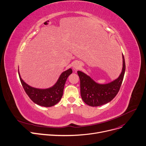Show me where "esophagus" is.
<instances>
[{
	"instance_id": "obj_1",
	"label": "esophagus",
	"mask_w": 146,
	"mask_h": 146,
	"mask_svg": "<svg viewBox=\"0 0 146 146\" xmlns=\"http://www.w3.org/2000/svg\"><path fill=\"white\" fill-rule=\"evenodd\" d=\"M73 67H74V69L75 70L79 69L81 67V64H80V63H76L74 64Z\"/></svg>"
}]
</instances>
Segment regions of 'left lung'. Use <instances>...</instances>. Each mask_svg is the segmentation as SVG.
Masks as SVG:
<instances>
[{
    "mask_svg": "<svg viewBox=\"0 0 146 146\" xmlns=\"http://www.w3.org/2000/svg\"><path fill=\"white\" fill-rule=\"evenodd\" d=\"M125 70L123 54V69L117 79L111 83L100 84L96 83L85 73L77 71L80 81V94L83 102L92 107L99 106L111 101L118 93L124 78Z\"/></svg>",
    "mask_w": 146,
    "mask_h": 146,
    "instance_id": "obj_1",
    "label": "left lung"
}]
</instances>
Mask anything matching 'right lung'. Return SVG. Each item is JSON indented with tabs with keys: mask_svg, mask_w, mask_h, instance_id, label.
<instances>
[{
	"mask_svg": "<svg viewBox=\"0 0 146 146\" xmlns=\"http://www.w3.org/2000/svg\"><path fill=\"white\" fill-rule=\"evenodd\" d=\"M19 73L22 85L27 96L35 103L43 107H51L56 104L62 99L66 81L72 73L71 69L63 72L57 83L50 88L38 89L27 84L21 78Z\"/></svg>",
	"mask_w": 146,
	"mask_h": 146,
	"instance_id": "right-lung-1",
	"label": "right lung"
}]
</instances>
